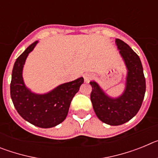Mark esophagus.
I'll return each mask as SVG.
<instances>
[{"label":"esophagus","mask_w":158,"mask_h":158,"mask_svg":"<svg viewBox=\"0 0 158 158\" xmlns=\"http://www.w3.org/2000/svg\"><path fill=\"white\" fill-rule=\"evenodd\" d=\"M93 77V74L90 73H85V74L84 75V79H85V82H89Z\"/></svg>","instance_id":"1"}]
</instances>
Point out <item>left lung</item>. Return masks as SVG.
Returning a JSON list of instances; mask_svg holds the SVG:
<instances>
[{"label":"left lung","instance_id":"8db88e82","mask_svg":"<svg viewBox=\"0 0 158 158\" xmlns=\"http://www.w3.org/2000/svg\"><path fill=\"white\" fill-rule=\"evenodd\" d=\"M115 43L127 68L124 93L118 98H111L96 82L90 81V98L96 116L111 126L122 125L131 120L140 109L146 93V79L139 55L121 40L116 39Z\"/></svg>","mask_w":158,"mask_h":158}]
</instances>
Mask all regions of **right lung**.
<instances>
[{"label":"right lung","instance_id":"right-lung-1","mask_svg":"<svg viewBox=\"0 0 158 158\" xmlns=\"http://www.w3.org/2000/svg\"><path fill=\"white\" fill-rule=\"evenodd\" d=\"M37 43L31 44L15 62L10 84L11 98L23 119L39 127L51 128L65 120L72 99L79 91L84 78L62 84L47 94L31 93L23 83L22 71L25 60Z\"/></svg>","mask_w":158,"mask_h":158}]
</instances>
